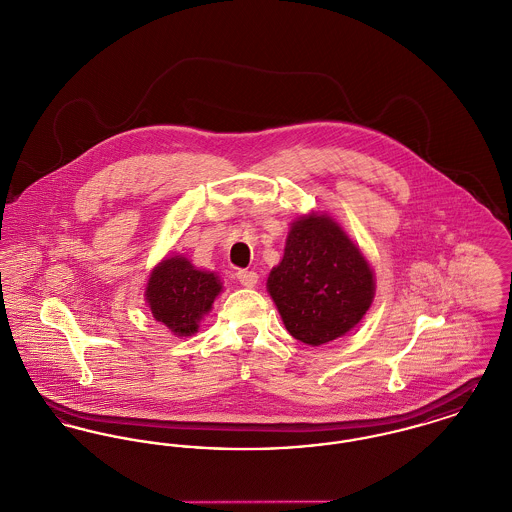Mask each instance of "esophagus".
<instances>
[{
	"label": "esophagus",
	"instance_id": "1",
	"mask_svg": "<svg viewBox=\"0 0 512 512\" xmlns=\"http://www.w3.org/2000/svg\"><path fill=\"white\" fill-rule=\"evenodd\" d=\"M236 278L239 280V284H241V286H245V288H253V286L257 284V278H259V276H257L255 271H245V269H243V271H237Z\"/></svg>",
	"mask_w": 512,
	"mask_h": 512
}]
</instances>
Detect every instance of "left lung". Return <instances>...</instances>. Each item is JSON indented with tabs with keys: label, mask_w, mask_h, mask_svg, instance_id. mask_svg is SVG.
Wrapping results in <instances>:
<instances>
[{
	"label": "left lung",
	"mask_w": 512,
	"mask_h": 512,
	"mask_svg": "<svg viewBox=\"0 0 512 512\" xmlns=\"http://www.w3.org/2000/svg\"><path fill=\"white\" fill-rule=\"evenodd\" d=\"M267 286L288 333L312 347L351 331L374 298L358 247L337 222L314 214L294 222Z\"/></svg>",
	"instance_id": "1"
}]
</instances>
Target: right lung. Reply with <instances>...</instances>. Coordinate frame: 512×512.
Wrapping results in <instances>:
<instances>
[{"label":"right lung","instance_id":"obj_1","mask_svg":"<svg viewBox=\"0 0 512 512\" xmlns=\"http://www.w3.org/2000/svg\"><path fill=\"white\" fill-rule=\"evenodd\" d=\"M222 290L218 276L198 271L185 257H169L152 271L146 300L156 321L175 335H191Z\"/></svg>","mask_w":512,"mask_h":512}]
</instances>
